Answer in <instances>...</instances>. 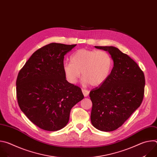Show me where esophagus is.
<instances>
[{
	"label": "esophagus",
	"mask_w": 157,
	"mask_h": 157,
	"mask_svg": "<svg viewBox=\"0 0 157 157\" xmlns=\"http://www.w3.org/2000/svg\"><path fill=\"white\" fill-rule=\"evenodd\" d=\"M82 94L84 96V97H87L89 94V91L84 89H82Z\"/></svg>",
	"instance_id": "esophagus-1"
}]
</instances>
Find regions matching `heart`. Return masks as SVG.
Listing matches in <instances>:
<instances>
[{"label":"heart","instance_id":"1","mask_svg":"<svg viewBox=\"0 0 157 157\" xmlns=\"http://www.w3.org/2000/svg\"><path fill=\"white\" fill-rule=\"evenodd\" d=\"M71 62L63 64V70L66 80L76 84L81 76L84 85L98 86L109 78L113 66L109 53L103 50L79 49L70 56Z\"/></svg>","mask_w":157,"mask_h":157}]
</instances>
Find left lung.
Wrapping results in <instances>:
<instances>
[{"mask_svg": "<svg viewBox=\"0 0 157 157\" xmlns=\"http://www.w3.org/2000/svg\"><path fill=\"white\" fill-rule=\"evenodd\" d=\"M95 48L109 52L114 67L107 79L89 94L93 102L91 121L93 125L101 131H114L142 104L145 76L138 64L117 48Z\"/></svg>", "mask_w": 157, "mask_h": 157, "instance_id": "left-lung-1", "label": "left lung"}]
</instances>
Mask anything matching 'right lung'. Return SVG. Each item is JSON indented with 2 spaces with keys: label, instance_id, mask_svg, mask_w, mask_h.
Segmentation results:
<instances>
[{
  "label": "right lung",
  "instance_id": "1",
  "mask_svg": "<svg viewBox=\"0 0 157 157\" xmlns=\"http://www.w3.org/2000/svg\"><path fill=\"white\" fill-rule=\"evenodd\" d=\"M76 44L52 43L34 52L17 76L21 110L39 128L57 131L69 122L72 107L84 98L80 87L66 79L64 56Z\"/></svg>",
  "mask_w": 157,
  "mask_h": 157
}]
</instances>
